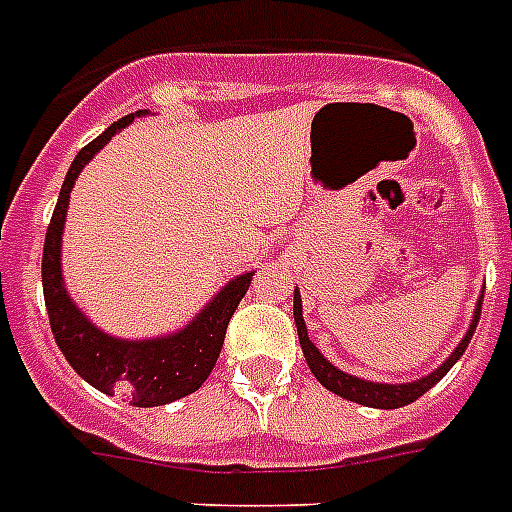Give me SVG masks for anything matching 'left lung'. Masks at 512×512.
Here are the masks:
<instances>
[{"instance_id":"obj_1","label":"left lung","mask_w":512,"mask_h":512,"mask_svg":"<svg viewBox=\"0 0 512 512\" xmlns=\"http://www.w3.org/2000/svg\"><path fill=\"white\" fill-rule=\"evenodd\" d=\"M484 300V295H481ZM481 300L476 305V313H473V321H470V329L468 335L462 337V342L454 348V353L446 358L444 364L438 366L436 372H430L428 377H422V380H414V382H404V385H385V382H369V380H361V377H353V374L342 372L337 366H332L327 358L321 356L319 348L308 340V329H305V319H303V300H300V292L295 289V324H297V337H300V348L305 353V361L311 366L313 377L324 385L327 390L337 393V396L348 398V401H356V404H364V406H374V409H398V406H406L417 401L422 393H428L433 385H436L441 377H444L449 369H452L460 356L465 353L468 348L470 337L476 332L478 327V319H481Z\"/></svg>"}]
</instances>
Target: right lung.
Instances as JSON below:
<instances>
[{"label":"right lung","mask_w":512,"mask_h":512,"mask_svg":"<svg viewBox=\"0 0 512 512\" xmlns=\"http://www.w3.org/2000/svg\"><path fill=\"white\" fill-rule=\"evenodd\" d=\"M143 114L146 111L124 116L76 154L44 236L42 287L55 342L82 380L106 396L122 393L124 398H130L132 406H162L199 390L201 382L212 374L223 348L228 321L239 308L241 297L247 295L252 273H241L228 281L188 327L156 340H116L90 324V319L71 303L63 287L60 241L74 180L84 170V164L111 140V135Z\"/></svg>","instance_id":"right-lung-1"}]
</instances>
